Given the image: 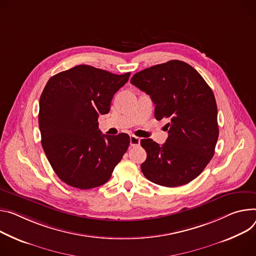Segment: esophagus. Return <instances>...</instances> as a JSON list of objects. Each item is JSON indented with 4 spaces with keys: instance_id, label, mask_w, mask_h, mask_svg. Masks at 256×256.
<instances>
[{
    "instance_id": "34e87169",
    "label": "esophagus",
    "mask_w": 256,
    "mask_h": 256,
    "mask_svg": "<svg viewBox=\"0 0 256 256\" xmlns=\"http://www.w3.org/2000/svg\"><path fill=\"white\" fill-rule=\"evenodd\" d=\"M140 141H141L140 138H138V136H136L134 134H132L130 138V146H138V145H140Z\"/></svg>"
}]
</instances>
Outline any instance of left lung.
I'll return each mask as SVG.
<instances>
[{
	"label": "left lung",
	"mask_w": 256,
	"mask_h": 256,
	"mask_svg": "<svg viewBox=\"0 0 256 256\" xmlns=\"http://www.w3.org/2000/svg\"><path fill=\"white\" fill-rule=\"evenodd\" d=\"M130 84L151 97L157 120H168V138L164 145L151 138L141 140L147 152L142 172L164 187L190 182L214 155L218 124L212 90L196 69L180 60L136 72Z\"/></svg>",
	"instance_id": "left-lung-1"
}]
</instances>
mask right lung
I'll return each mask as SVG.
<instances>
[{
    "mask_svg": "<svg viewBox=\"0 0 256 256\" xmlns=\"http://www.w3.org/2000/svg\"><path fill=\"white\" fill-rule=\"evenodd\" d=\"M130 76L78 65L52 76L40 98L42 146L58 178L72 187L92 189L108 182L130 145V136L102 134L100 114Z\"/></svg>",
    "mask_w": 256,
    "mask_h": 256,
    "instance_id": "right-lung-1",
    "label": "right lung"
}]
</instances>
